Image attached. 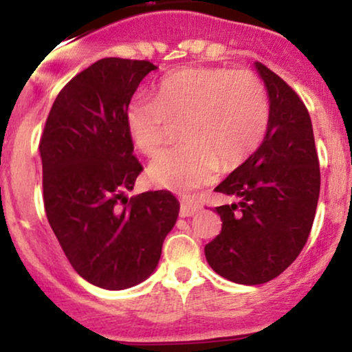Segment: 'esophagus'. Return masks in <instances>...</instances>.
Here are the masks:
<instances>
[{
    "label": "esophagus",
    "instance_id": "esophagus-1",
    "mask_svg": "<svg viewBox=\"0 0 352 352\" xmlns=\"http://www.w3.org/2000/svg\"><path fill=\"white\" fill-rule=\"evenodd\" d=\"M199 212V205L197 204H193V201H188V200H184L182 201V205H180V217H192V215H195V213Z\"/></svg>",
    "mask_w": 352,
    "mask_h": 352
}]
</instances>
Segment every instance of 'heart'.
Instances as JSON below:
<instances>
[{
    "instance_id": "b5f03b06",
    "label": "heart",
    "mask_w": 352,
    "mask_h": 352,
    "mask_svg": "<svg viewBox=\"0 0 352 352\" xmlns=\"http://www.w3.org/2000/svg\"><path fill=\"white\" fill-rule=\"evenodd\" d=\"M268 91L252 71L187 67L165 76L157 96L140 94L127 109V129L139 151L153 155L182 122V142L155 155L148 177L188 192L225 168L243 164L270 125Z\"/></svg>"
}]
</instances>
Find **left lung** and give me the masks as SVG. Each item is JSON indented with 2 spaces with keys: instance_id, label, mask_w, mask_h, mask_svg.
<instances>
[{
  "instance_id": "obj_1",
  "label": "left lung",
  "mask_w": 352,
  "mask_h": 352,
  "mask_svg": "<svg viewBox=\"0 0 352 352\" xmlns=\"http://www.w3.org/2000/svg\"><path fill=\"white\" fill-rule=\"evenodd\" d=\"M270 96V125L263 144L215 192L240 201L215 207L220 235L205 256L220 276L261 285L288 268L308 241L319 197V160L305 102L292 86L254 63Z\"/></svg>"
}]
</instances>
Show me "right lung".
<instances>
[{"label": "right lung", "instance_id": "add662e5", "mask_svg": "<svg viewBox=\"0 0 352 352\" xmlns=\"http://www.w3.org/2000/svg\"><path fill=\"white\" fill-rule=\"evenodd\" d=\"M155 69L151 60L104 58L80 71L60 89L39 140L47 221L72 268L104 289L151 276L179 217L168 190L125 197L144 170L125 117Z\"/></svg>", "mask_w": 352, "mask_h": 352}]
</instances>
